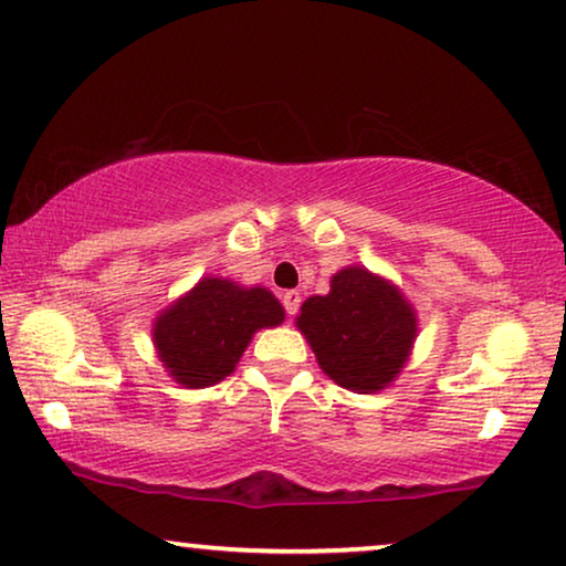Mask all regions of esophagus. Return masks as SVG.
<instances>
[{"label": "esophagus", "mask_w": 566, "mask_h": 566, "mask_svg": "<svg viewBox=\"0 0 566 566\" xmlns=\"http://www.w3.org/2000/svg\"><path fill=\"white\" fill-rule=\"evenodd\" d=\"M283 306L289 314H296L301 306V293L298 291H285L283 293Z\"/></svg>", "instance_id": "34e87169"}]
</instances>
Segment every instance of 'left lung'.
<instances>
[{
  "label": "left lung",
  "mask_w": 566,
  "mask_h": 566,
  "mask_svg": "<svg viewBox=\"0 0 566 566\" xmlns=\"http://www.w3.org/2000/svg\"><path fill=\"white\" fill-rule=\"evenodd\" d=\"M296 327L332 381L376 394L397 381L417 339V312L389 277L363 265L337 270L327 296L301 304Z\"/></svg>",
  "instance_id": "left-lung-1"
}]
</instances>
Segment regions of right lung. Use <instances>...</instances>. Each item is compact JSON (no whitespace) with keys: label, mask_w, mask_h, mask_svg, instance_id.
<instances>
[{"label":"right lung","mask_w":566,"mask_h":566,"mask_svg":"<svg viewBox=\"0 0 566 566\" xmlns=\"http://www.w3.org/2000/svg\"><path fill=\"white\" fill-rule=\"evenodd\" d=\"M283 319L285 308L273 291L206 275L161 308L151 339L169 378L185 389H206L234 374L254 332Z\"/></svg>","instance_id":"obj_1"}]
</instances>
